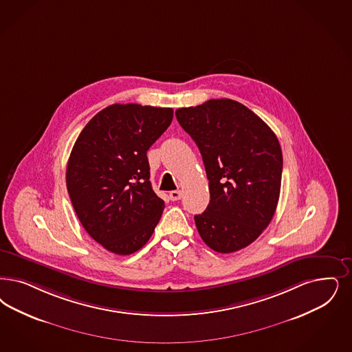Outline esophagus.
Returning <instances> with one entry per match:
<instances>
[{"label": "esophagus", "mask_w": 352, "mask_h": 352, "mask_svg": "<svg viewBox=\"0 0 352 352\" xmlns=\"http://www.w3.org/2000/svg\"><path fill=\"white\" fill-rule=\"evenodd\" d=\"M170 200L171 201H177L182 197V192L181 191H171L169 194Z\"/></svg>", "instance_id": "1"}]
</instances>
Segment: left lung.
<instances>
[{"instance_id": "obj_1", "label": "left lung", "mask_w": 352, "mask_h": 352, "mask_svg": "<svg viewBox=\"0 0 352 352\" xmlns=\"http://www.w3.org/2000/svg\"><path fill=\"white\" fill-rule=\"evenodd\" d=\"M206 166L210 200L195 216L209 248L231 254L255 242L278 204L282 151L276 133L252 110L230 98L175 110Z\"/></svg>"}]
</instances>
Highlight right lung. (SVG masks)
<instances>
[{"label": "right lung", "instance_id": "add662e5", "mask_svg": "<svg viewBox=\"0 0 352 352\" xmlns=\"http://www.w3.org/2000/svg\"><path fill=\"white\" fill-rule=\"evenodd\" d=\"M173 121L171 108L113 104L79 133L66 169L74 210L85 231L116 255L152 236L165 203L152 190L146 151Z\"/></svg>", "mask_w": 352, "mask_h": 352}]
</instances>
